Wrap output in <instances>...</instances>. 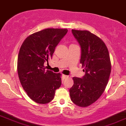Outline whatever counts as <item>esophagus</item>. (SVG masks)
<instances>
[{
    "instance_id": "1",
    "label": "esophagus",
    "mask_w": 126,
    "mask_h": 126,
    "mask_svg": "<svg viewBox=\"0 0 126 126\" xmlns=\"http://www.w3.org/2000/svg\"><path fill=\"white\" fill-rule=\"evenodd\" d=\"M63 77L64 78V79H67L68 78H69V76H67V75H63Z\"/></svg>"
}]
</instances>
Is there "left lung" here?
Masks as SVG:
<instances>
[{
  "mask_svg": "<svg viewBox=\"0 0 126 126\" xmlns=\"http://www.w3.org/2000/svg\"><path fill=\"white\" fill-rule=\"evenodd\" d=\"M72 31L81 48L80 63L85 75L82 78H73L74 84L69 93L73 103L86 107L105 91L111 73L110 58L107 47L100 38L86 30Z\"/></svg>",
  "mask_w": 126,
  "mask_h": 126,
  "instance_id": "1",
  "label": "left lung"
}]
</instances>
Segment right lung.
I'll use <instances>...</instances> for the list:
<instances>
[{
  "label": "right lung",
  "instance_id": "1",
  "mask_svg": "<svg viewBox=\"0 0 126 126\" xmlns=\"http://www.w3.org/2000/svg\"><path fill=\"white\" fill-rule=\"evenodd\" d=\"M67 29L47 28L29 35L20 48L17 69L22 86L32 100L47 104L62 84L61 74L45 70L55 48L67 34Z\"/></svg>",
  "mask_w": 126,
  "mask_h": 126
}]
</instances>
